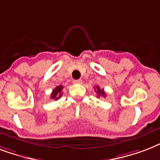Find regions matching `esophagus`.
I'll use <instances>...</instances> for the list:
<instances>
[{
	"label": "esophagus",
	"instance_id": "esophagus-1",
	"mask_svg": "<svg viewBox=\"0 0 160 160\" xmlns=\"http://www.w3.org/2000/svg\"><path fill=\"white\" fill-rule=\"evenodd\" d=\"M73 82L75 83V84H82V80H75Z\"/></svg>",
	"mask_w": 160,
	"mask_h": 160
}]
</instances>
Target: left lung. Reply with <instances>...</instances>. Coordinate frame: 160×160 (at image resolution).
<instances>
[{"label":"left lung","mask_w":160,"mask_h":160,"mask_svg":"<svg viewBox=\"0 0 160 160\" xmlns=\"http://www.w3.org/2000/svg\"><path fill=\"white\" fill-rule=\"evenodd\" d=\"M95 92L97 93L98 95V97H100V96H103V97H105V93L104 91V90H101L99 86H95Z\"/></svg>","instance_id":"1"}]
</instances>
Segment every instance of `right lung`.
Here are the masks:
<instances>
[{
    "mask_svg": "<svg viewBox=\"0 0 160 160\" xmlns=\"http://www.w3.org/2000/svg\"><path fill=\"white\" fill-rule=\"evenodd\" d=\"M62 90L63 86L62 85H58L57 87L54 89L52 93H51V99H53L55 100H59L61 96H62Z\"/></svg>",
    "mask_w": 160,
    "mask_h": 160,
    "instance_id": "1",
    "label": "right lung"
}]
</instances>
